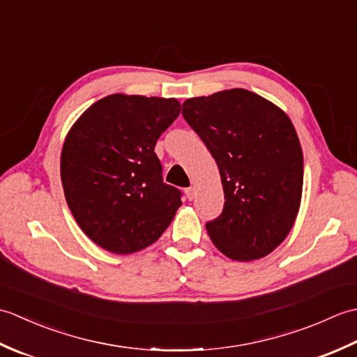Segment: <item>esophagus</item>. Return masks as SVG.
I'll return each instance as SVG.
<instances>
[{
    "label": "esophagus",
    "mask_w": 357,
    "mask_h": 357,
    "mask_svg": "<svg viewBox=\"0 0 357 357\" xmlns=\"http://www.w3.org/2000/svg\"><path fill=\"white\" fill-rule=\"evenodd\" d=\"M185 195H187V198L192 201V199L195 198V188H193V187H190V188H185Z\"/></svg>",
    "instance_id": "34e87169"
}]
</instances>
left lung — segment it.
Masks as SVG:
<instances>
[{"label": "left lung", "instance_id": "1", "mask_svg": "<svg viewBox=\"0 0 357 357\" xmlns=\"http://www.w3.org/2000/svg\"><path fill=\"white\" fill-rule=\"evenodd\" d=\"M183 115L221 174L225 202L221 216L206 225L211 242L239 262L270 255L293 229L304 185V155L291 119L245 89L190 98Z\"/></svg>", "mask_w": 357, "mask_h": 357}]
</instances>
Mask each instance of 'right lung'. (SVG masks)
Segmentation results:
<instances>
[{
  "instance_id": "right-lung-1",
  "label": "right lung",
  "mask_w": 357,
  "mask_h": 357,
  "mask_svg": "<svg viewBox=\"0 0 357 357\" xmlns=\"http://www.w3.org/2000/svg\"><path fill=\"white\" fill-rule=\"evenodd\" d=\"M174 98L113 93L75 121L61 151V183L75 221L96 245L132 255L153 244L181 207L155 153L178 118Z\"/></svg>"
}]
</instances>
